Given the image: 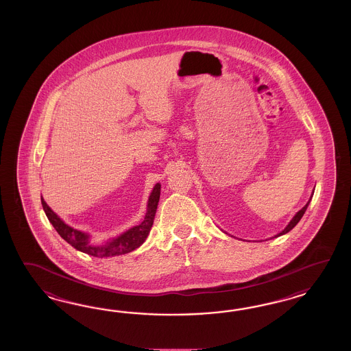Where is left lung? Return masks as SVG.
Here are the masks:
<instances>
[{
  "label": "left lung",
  "instance_id": "left-lung-1",
  "mask_svg": "<svg viewBox=\"0 0 351 351\" xmlns=\"http://www.w3.org/2000/svg\"><path fill=\"white\" fill-rule=\"evenodd\" d=\"M311 197H313V195H311ZM311 197H310L308 202L306 203V204H305V206H304V207H302V208H301V210H300V211H298V213H296L295 216H293V219H292V220L289 221V223H288L287 226L285 228V230H282V232L278 234L276 237H280V235H283V234L288 233L289 230H292V229H293V228H295V226L298 225V221L301 220V217L304 216V213H305V211H306V208H308V203H310V201H311Z\"/></svg>",
  "mask_w": 351,
  "mask_h": 351
}]
</instances>
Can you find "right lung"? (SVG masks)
<instances>
[{
    "label": "right lung",
    "mask_w": 351,
    "mask_h": 351,
    "mask_svg": "<svg viewBox=\"0 0 351 351\" xmlns=\"http://www.w3.org/2000/svg\"><path fill=\"white\" fill-rule=\"evenodd\" d=\"M160 184L158 182V184H156V186L153 188V191L149 197L148 208H147V213H145L143 223L138 226L128 229V232L121 234L117 238L106 242V245H90L88 234L82 233V232L73 229L69 225L63 223V220L53 213V210L47 206V203L43 201V197H41V202H43V211L46 213L49 221L53 223L55 230L59 233L64 241H66L69 245H73L75 250L85 252L87 255L95 256V257H110V256L128 254V252L136 250L138 247L145 242L149 232L152 229L153 221H154L157 206L160 202Z\"/></svg>",
    "instance_id": "right-lung-1"
}]
</instances>
